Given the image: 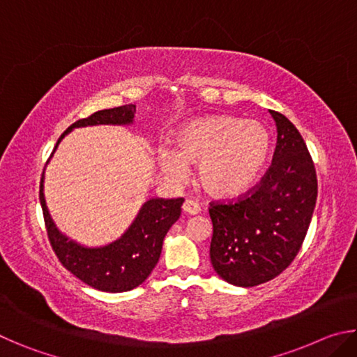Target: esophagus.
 I'll use <instances>...</instances> for the list:
<instances>
[{"mask_svg":"<svg viewBox=\"0 0 357 357\" xmlns=\"http://www.w3.org/2000/svg\"><path fill=\"white\" fill-rule=\"evenodd\" d=\"M183 211H184L185 214L195 215V214L200 213L202 208H200V204H198L197 202H193V200H185V202H184V204H183Z\"/></svg>","mask_w":357,"mask_h":357,"instance_id":"obj_1","label":"esophagus"}]
</instances>
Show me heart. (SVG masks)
<instances>
[{
	"label": "heart",
	"instance_id": "heart-1",
	"mask_svg": "<svg viewBox=\"0 0 357 357\" xmlns=\"http://www.w3.org/2000/svg\"><path fill=\"white\" fill-rule=\"evenodd\" d=\"M271 135L257 119L214 114L193 119L174 135V149H159L165 176L179 183L198 165V181L219 198L238 197L249 190L268 162Z\"/></svg>",
	"mask_w": 357,
	"mask_h": 357
}]
</instances>
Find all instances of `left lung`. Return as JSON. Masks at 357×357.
Segmentation results:
<instances>
[{
	"mask_svg": "<svg viewBox=\"0 0 357 357\" xmlns=\"http://www.w3.org/2000/svg\"><path fill=\"white\" fill-rule=\"evenodd\" d=\"M273 164L257 187L231 203H211L213 268L231 285L273 280L298 255L315 209L318 183L304 138L282 113Z\"/></svg>",
	"mask_w": 357,
	"mask_h": 357,
	"instance_id": "8db88e82",
	"label": "left lung"
}]
</instances>
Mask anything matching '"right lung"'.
Masks as SVG:
<instances>
[{"mask_svg":"<svg viewBox=\"0 0 357 357\" xmlns=\"http://www.w3.org/2000/svg\"><path fill=\"white\" fill-rule=\"evenodd\" d=\"M134 113L135 105L129 104L96 112L91 116L78 119L58 138L53 153L63 138L77 128L100 124L129 126L134 123ZM53 153L50 157H53ZM44 173L40 179L39 200L44 211L48 239L64 268L70 271L77 279L99 291L123 293L142 285L159 261L162 244H164L168 229L179 219L184 198H168V200L149 198L143 203L134 222L121 234V238L107 245L86 247L78 244L74 239H69L59 231L53 222L45 203Z\"/></svg>","mask_w":357,"mask_h":357,"instance_id":"add662e5","label":"right lung"}]
</instances>
